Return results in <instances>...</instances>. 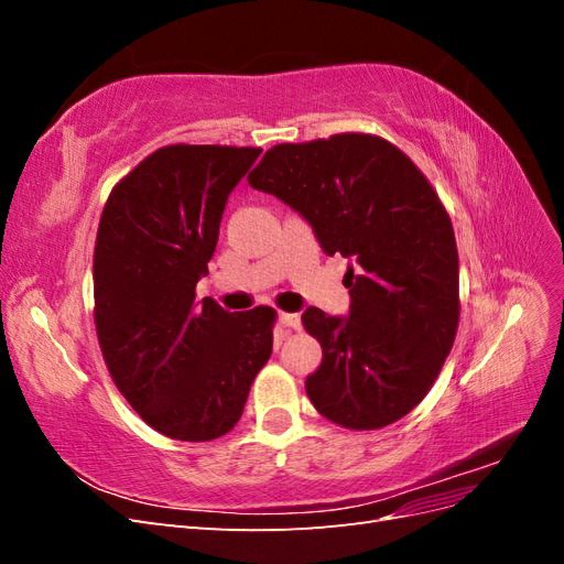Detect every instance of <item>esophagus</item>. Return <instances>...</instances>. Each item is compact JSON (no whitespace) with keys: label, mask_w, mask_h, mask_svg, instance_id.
<instances>
[{"label":"esophagus","mask_w":564,"mask_h":564,"mask_svg":"<svg viewBox=\"0 0 564 564\" xmlns=\"http://www.w3.org/2000/svg\"><path fill=\"white\" fill-rule=\"evenodd\" d=\"M280 324L284 329H299L301 327V317L294 313H280Z\"/></svg>","instance_id":"obj_1"}]
</instances>
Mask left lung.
Here are the masks:
<instances>
[{
	"label": "left lung",
	"mask_w": 564,
	"mask_h": 564,
	"mask_svg": "<svg viewBox=\"0 0 564 564\" xmlns=\"http://www.w3.org/2000/svg\"><path fill=\"white\" fill-rule=\"evenodd\" d=\"M247 181L355 261L348 319L301 315L322 346L311 402L350 431L395 423L429 395L458 329V251L435 187L398 145L355 131L272 145Z\"/></svg>",
	"instance_id": "1"
}]
</instances>
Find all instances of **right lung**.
<instances>
[{"instance_id":"add662e5","label":"right lung","mask_w":564,"mask_h":564,"mask_svg":"<svg viewBox=\"0 0 564 564\" xmlns=\"http://www.w3.org/2000/svg\"><path fill=\"white\" fill-rule=\"evenodd\" d=\"M261 148L164 145L119 181L94 249V322L110 377L150 429L209 442L240 421L275 311L195 301L232 187Z\"/></svg>"}]
</instances>
